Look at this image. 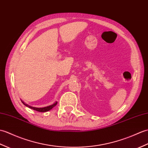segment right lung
<instances>
[{
	"label": "right lung",
	"mask_w": 148,
	"mask_h": 148,
	"mask_svg": "<svg viewBox=\"0 0 148 148\" xmlns=\"http://www.w3.org/2000/svg\"><path fill=\"white\" fill-rule=\"evenodd\" d=\"M22 101V103H23L24 105H26V106H27V107L32 108V109L34 110H36V111H37V112H45L49 111V110H51V108H53L55 106H56L57 104V101H56V103H53V105H50V106H46V107H43V108H36V107H33V106H29V105H27V104L25 103H24L23 101Z\"/></svg>",
	"instance_id": "right-lung-1"
}]
</instances>
